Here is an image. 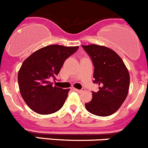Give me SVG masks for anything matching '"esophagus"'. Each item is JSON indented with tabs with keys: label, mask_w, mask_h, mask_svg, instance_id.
Instances as JSON below:
<instances>
[{
	"label": "esophagus",
	"mask_w": 148,
	"mask_h": 148,
	"mask_svg": "<svg viewBox=\"0 0 148 148\" xmlns=\"http://www.w3.org/2000/svg\"><path fill=\"white\" fill-rule=\"evenodd\" d=\"M74 90H75V91H77V92H78V93H82V92H83V91H85V89H81V90H79V89L74 88Z\"/></svg>",
	"instance_id": "1"
}]
</instances>
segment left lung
Listing matches in <instances>:
<instances>
[{
	"instance_id": "obj_1",
	"label": "left lung",
	"mask_w": 148,
	"mask_h": 148,
	"mask_svg": "<svg viewBox=\"0 0 148 148\" xmlns=\"http://www.w3.org/2000/svg\"><path fill=\"white\" fill-rule=\"evenodd\" d=\"M82 48L94 66V82L99 86L92 92V99L85 104L88 112L99 116L114 114L125 100L130 86V74L122 58L114 50L90 44Z\"/></svg>"
}]
</instances>
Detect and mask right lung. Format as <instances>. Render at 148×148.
<instances>
[{
	"mask_svg": "<svg viewBox=\"0 0 148 148\" xmlns=\"http://www.w3.org/2000/svg\"><path fill=\"white\" fill-rule=\"evenodd\" d=\"M79 46L49 45L38 49L26 58L18 74L21 97L33 111L42 115L55 113L63 106L70 89L53 86L65 60Z\"/></svg>",
	"mask_w": 148,
	"mask_h": 148,
	"instance_id": "obj_1",
	"label": "right lung"
}]
</instances>
